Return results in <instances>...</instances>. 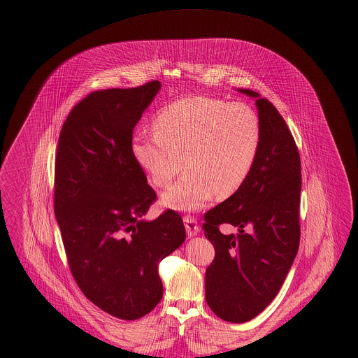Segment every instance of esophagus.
<instances>
[{"label": "esophagus", "mask_w": 358, "mask_h": 358, "mask_svg": "<svg viewBox=\"0 0 358 358\" xmlns=\"http://www.w3.org/2000/svg\"><path fill=\"white\" fill-rule=\"evenodd\" d=\"M183 222H185V227H186V231H187L189 237H194L200 233V226L197 224V219L194 216L186 215L183 217Z\"/></svg>", "instance_id": "obj_1"}]
</instances>
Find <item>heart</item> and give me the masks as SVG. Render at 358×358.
I'll use <instances>...</instances> for the list:
<instances>
[{"label":"heart","mask_w":358,"mask_h":358,"mask_svg":"<svg viewBox=\"0 0 358 358\" xmlns=\"http://www.w3.org/2000/svg\"><path fill=\"white\" fill-rule=\"evenodd\" d=\"M260 141V120L252 107L196 96L162 107L154 118V134H135L132 153L157 187L169 185L185 161L189 169L161 201L193 210L215 194L224 199L241 189L254 169Z\"/></svg>","instance_id":"b5f03b06"}]
</instances>
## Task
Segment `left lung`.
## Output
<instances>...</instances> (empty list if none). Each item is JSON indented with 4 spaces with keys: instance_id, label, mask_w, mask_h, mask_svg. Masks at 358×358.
<instances>
[{
    "instance_id": "obj_1",
    "label": "left lung",
    "mask_w": 358,
    "mask_h": 358,
    "mask_svg": "<svg viewBox=\"0 0 358 358\" xmlns=\"http://www.w3.org/2000/svg\"><path fill=\"white\" fill-rule=\"evenodd\" d=\"M262 141L247 182L205 213V237L215 259L205 271V299L224 321L247 322L271 303L299 250L301 157L278 110L251 90ZM223 222L239 229L223 235Z\"/></svg>"
}]
</instances>
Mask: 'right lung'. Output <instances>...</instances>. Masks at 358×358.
Wrapping results in <instances>:
<instances>
[{
	"mask_svg": "<svg viewBox=\"0 0 358 358\" xmlns=\"http://www.w3.org/2000/svg\"><path fill=\"white\" fill-rule=\"evenodd\" d=\"M161 88L95 91L67 115L55 161V216L71 274L103 311L138 320L162 298L158 263L179 248L180 215L143 216L155 200L132 153V132Z\"/></svg>",
	"mask_w": 358,
	"mask_h": 358,
	"instance_id": "1",
	"label": "right lung"
}]
</instances>
